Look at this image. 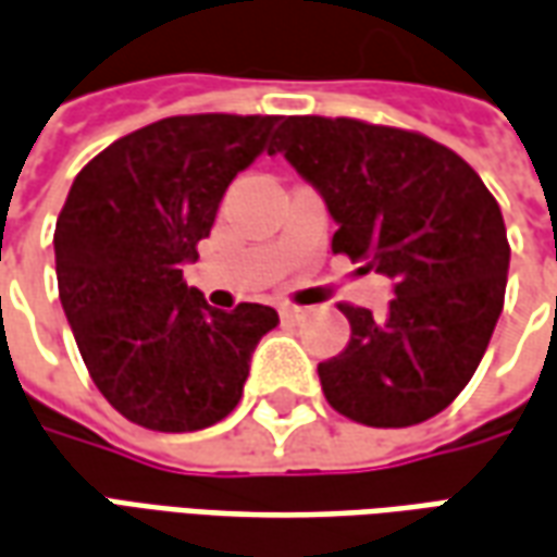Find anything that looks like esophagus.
<instances>
[{
    "instance_id": "obj_1",
    "label": "esophagus",
    "mask_w": 557,
    "mask_h": 557,
    "mask_svg": "<svg viewBox=\"0 0 557 557\" xmlns=\"http://www.w3.org/2000/svg\"><path fill=\"white\" fill-rule=\"evenodd\" d=\"M302 315H306V309H300V306H282V318L285 321H300Z\"/></svg>"
}]
</instances>
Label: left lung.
I'll return each instance as SVG.
<instances>
[{
    "instance_id": "8db88e82",
    "label": "left lung",
    "mask_w": 557,
    "mask_h": 557,
    "mask_svg": "<svg viewBox=\"0 0 557 557\" xmlns=\"http://www.w3.org/2000/svg\"><path fill=\"white\" fill-rule=\"evenodd\" d=\"M312 182L339 230L333 255L394 278L385 315L339 302L351 339L318 363L327 403L367 428L443 412L476 373L509 270L504 214L463 157L400 126L285 117L270 154Z\"/></svg>"
}]
</instances>
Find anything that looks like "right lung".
I'll return each instance as SVG.
<instances>
[{
	"instance_id": "obj_1",
	"label": "right lung",
	"mask_w": 557,
	"mask_h": 557,
	"mask_svg": "<svg viewBox=\"0 0 557 557\" xmlns=\"http://www.w3.org/2000/svg\"><path fill=\"white\" fill-rule=\"evenodd\" d=\"M275 114H178L111 141L72 182L53 230L57 287L87 373L133 424L212 428L242 400L278 315L212 309L187 287L230 182L270 148Z\"/></svg>"
}]
</instances>
